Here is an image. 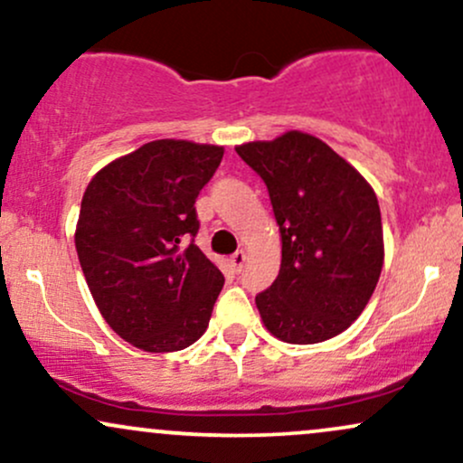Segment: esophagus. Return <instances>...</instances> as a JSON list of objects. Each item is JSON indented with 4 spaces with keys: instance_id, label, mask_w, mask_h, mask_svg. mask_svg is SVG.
Masks as SVG:
<instances>
[{
    "instance_id": "obj_1",
    "label": "esophagus",
    "mask_w": 463,
    "mask_h": 463,
    "mask_svg": "<svg viewBox=\"0 0 463 463\" xmlns=\"http://www.w3.org/2000/svg\"><path fill=\"white\" fill-rule=\"evenodd\" d=\"M246 259H248V254L243 252V250H239V252H235V254L231 256V263H232V267H235L237 271H241L243 265H246Z\"/></svg>"
}]
</instances>
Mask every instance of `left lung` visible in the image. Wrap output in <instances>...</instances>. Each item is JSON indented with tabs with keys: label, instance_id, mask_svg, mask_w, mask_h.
<instances>
[{
	"label": "left lung",
	"instance_id": "8db88e82",
	"mask_svg": "<svg viewBox=\"0 0 463 463\" xmlns=\"http://www.w3.org/2000/svg\"><path fill=\"white\" fill-rule=\"evenodd\" d=\"M235 150L265 181L280 228V274L256 295L263 326L291 345L338 336L366 308L382 274V213L371 183L304 131Z\"/></svg>",
	"mask_w": 463,
	"mask_h": 463
}]
</instances>
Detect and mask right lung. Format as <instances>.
I'll list each match as a JSON object with an SVG mask.
<instances>
[{"label":"right lung","mask_w":463,"mask_h":463,"mask_svg":"<svg viewBox=\"0 0 463 463\" xmlns=\"http://www.w3.org/2000/svg\"><path fill=\"white\" fill-rule=\"evenodd\" d=\"M224 146L153 140L109 161L81 198L75 248L108 326L148 354L181 352L207 330L224 276L194 243L196 198Z\"/></svg>","instance_id":"obj_1"}]
</instances>
